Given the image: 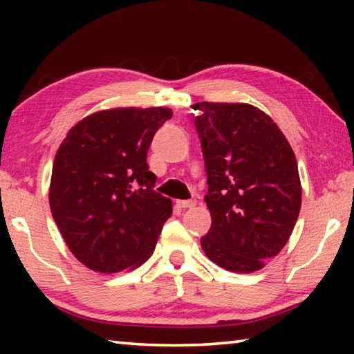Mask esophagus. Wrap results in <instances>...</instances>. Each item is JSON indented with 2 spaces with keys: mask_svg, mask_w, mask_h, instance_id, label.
Wrapping results in <instances>:
<instances>
[{
  "mask_svg": "<svg viewBox=\"0 0 354 354\" xmlns=\"http://www.w3.org/2000/svg\"><path fill=\"white\" fill-rule=\"evenodd\" d=\"M176 205H178V207H183V209L194 207L196 205V201L195 200H178Z\"/></svg>",
  "mask_w": 354,
  "mask_h": 354,
  "instance_id": "esophagus-1",
  "label": "esophagus"
}]
</instances>
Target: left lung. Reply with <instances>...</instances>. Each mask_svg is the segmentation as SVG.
<instances>
[{"mask_svg":"<svg viewBox=\"0 0 354 354\" xmlns=\"http://www.w3.org/2000/svg\"><path fill=\"white\" fill-rule=\"evenodd\" d=\"M212 225L201 248L225 270L251 273L289 241L301 207L298 165L273 120L243 103H196Z\"/></svg>","mask_w":354,"mask_h":354,"instance_id":"1","label":"left lung"}]
</instances>
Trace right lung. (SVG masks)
<instances>
[{
  "instance_id": "1",
  "label": "right lung",
  "mask_w": 354,
  "mask_h": 354,
  "mask_svg": "<svg viewBox=\"0 0 354 354\" xmlns=\"http://www.w3.org/2000/svg\"><path fill=\"white\" fill-rule=\"evenodd\" d=\"M169 107L101 111L81 120L59 147L50 206L71 253L95 272L140 266L171 215L154 190L148 148Z\"/></svg>"
}]
</instances>
